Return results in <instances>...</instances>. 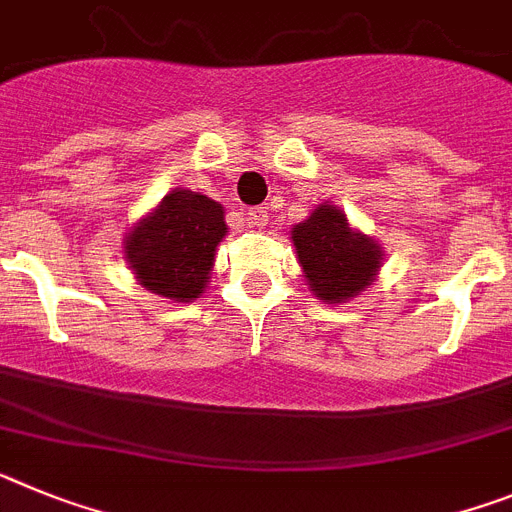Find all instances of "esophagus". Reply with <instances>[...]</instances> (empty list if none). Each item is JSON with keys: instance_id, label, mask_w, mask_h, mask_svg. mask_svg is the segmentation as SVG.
Masks as SVG:
<instances>
[{"instance_id": "obj_1", "label": "esophagus", "mask_w": 512, "mask_h": 512, "mask_svg": "<svg viewBox=\"0 0 512 512\" xmlns=\"http://www.w3.org/2000/svg\"><path fill=\"white\" fill-rule=\"evenodd\" d=\"M247 219H250L252 226H257V229H262V226H268L270 213H268V208L257 206V208H250V213H247Z\"/></svg>"}]
</instances>
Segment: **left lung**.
<instances>
[{
  "label": "left lung",
  "instance_id": "8db88e82",
  "mask_svg": "<svg viewBox=\"0 0 512 512\" xmlns=\"http://www.w3.org/2000/svg\"><path fill=\"white\" fill-rule=\"evenodd\" d=\"M291 242L306 286L324 304L361 296L384 265V247L355 229L340 206L319 203L309 219L291 229Z\"/></svg>",
  "mask_w": 512,
  "mask_h": 512
}]
</instances>
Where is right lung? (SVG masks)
Masks as SVG:
<instances>
[{
  "label": "right lung",
  "instance_id": "add662e5",
  "mask_svg": "<svg viewBox=\"0 0 512 512\" xmlns=\"http://www.w3.org/2000/svg\"><path fill=\"white\" fill-rule=\"evenodd\" d=\"M224 213V206L208 195L170 190L123 237V257L136 281L177 304L201 299L229 229Z\"/></svg>",
  "mask_w": 512,
  "mask_h": 512
}]
</instances>
